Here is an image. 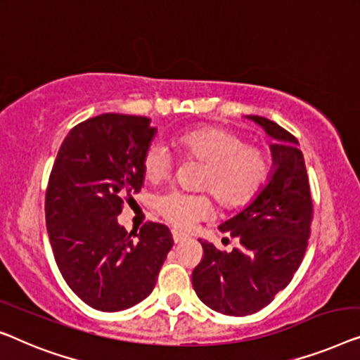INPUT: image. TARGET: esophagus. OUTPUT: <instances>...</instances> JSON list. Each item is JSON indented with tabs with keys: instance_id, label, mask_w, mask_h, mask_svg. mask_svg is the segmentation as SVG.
I'll return each instance as SVG.
<instances>
[{
	"instance_id": "34e87169",
	"label": "esophagus",
	"mask_w": 360,
	"mask_h": 360,
	"mask_svg": "<svg viewBox=\"0 0 360 360\" xmlns=\"http://www.w3.org/2000/svg\"><path fill=\"white\" fill-rule=\"evenodd\" d=\"M173 240H174L176 245H178V243L186 241V240H187V236L184 235V233H181V231H176V230H173Z\"/></svg>"
}]
</instances>
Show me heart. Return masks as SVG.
<instances>
[{
	"instance_id": "heart-1",
	"label": "heart",
	"mask_w": 360,
	"mask_h": 360,
	"mask_svg": "<svg viewBox=\"0 0 360 360\" xmlns=\"http://www.w3.org/2000/svg\"><path fill=\"white\" fill-rule=\"evenodd\" d=\"M174 148L184 161L204 165L197 189L210 192L224 209H238L255 197L271 173V160L264 148L248 145L240 134L204 125L186 130L174 139ZM141 171L151 184H160L173 173V158L161 143H151L141 160ZM156 210L179 230H189L212 212L205 194L166 192L156 199Z\"/></svg>"
}]
</instances>
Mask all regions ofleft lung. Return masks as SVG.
I'll return each mask as SVG.
<instances>
[{
	"mask_svg": "<svg viewBox=\"0 0 360 360\" xmlns=\"http://www.w3.org/2000/svg\"><path fill=\"white\" fill-rule=\"evenodd\" d=\"M246 119L274 140L269 178L245 209L219 226L238 238L240 246L221 252L199 240L204 257L192 272L197 297L212 310L230 316L259 311L288 285L305 256L313 212L298 140L269 119Z\"/></svg>",
	"mask_w": 360,
	"mask_h": 360,
	"instance_id": "obj_1",
	"label": "left lung"
}]
</instances>
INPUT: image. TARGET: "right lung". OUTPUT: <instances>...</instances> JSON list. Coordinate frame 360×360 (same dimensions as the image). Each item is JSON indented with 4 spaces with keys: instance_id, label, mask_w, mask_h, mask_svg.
Wrapping results in <instances>:
<instances>
[{
    "instance_id": "obj_1",
    "label": "right lung",
    "mask_w": 360,
    "mask_h": 360,
    "mask_svg": "<svg viewBox=\"0 0 360 360\" xmlns=\"http://www.w3.org/2000/svg\"><path fill=\"white\" fill-rule=\"evenodd\" d=\"M151 119L101 114L68 131L45 192V224L65 282L86 305L120 311L155 288L173 248L166 225L148 221L135 240L119 225L124 199L145 176L141 160L156 127Z\"/></svg>"
}]
</instances>
